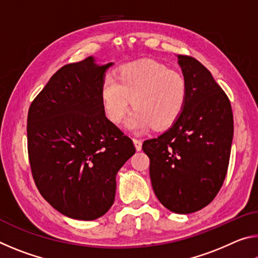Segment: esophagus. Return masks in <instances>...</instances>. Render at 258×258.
Returning a JSON list of instances; mask_svg holds the SVG:
<instances>
[{"label": "esophagus", "mask_w": 258, "mask_h": 258, "mask_svg": "<svg viewBox=\"0 0 258 258\" xmlns=\"http://www.w3.org/2000/svg\"><path fill=\"white\" fill-rule=\"evenodd\" d=\"M133 142H134V146H135V149L138 151H140L142 149V141L139 139H133Z\"/></svg>", "instance_id": "obj_1"}]
</instances>
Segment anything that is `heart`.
I'll return each instance as SVG.
<instances>
[{
	"label": "heart",
	"instance_id": "obj_1",
	"mask_svg": "<svg viewBox=\"0 0 258 258\" xmlns=\"http://www.w3.org/2000/svg\"><path fill=\"white\" fill-rule=\"evenodd\" d=\"M101 98L108 118L118 124L131 107L126 127L143 132L154 126L166 128L181 116L187 98L186 82L180 73L169 71L155 61L126 64L117 80L107 77L103 82Z\"/></svg>",
	"mask_w": 258,
	"mask_h": 258
}]
</instances>
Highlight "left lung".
Wrapping results in <instances>:
<instances>
[{"mask_svg": "<svg viewBox=\"0 0 258 258\" xmlns=\"http://www.w3.org/2000/svg\"><path fill=\"white\" fill-rule=\"evenodd\" d=\"M187 86L181 116L165 133L146 140L155 195L169 211L190 214L215 198L228 171L233 139L229 98L211 72L192 56L177 55Z\"/></svg>", "mask_w": 258, "mask_h": 258, "instance_id": "left-lung-1", "label": "left lung"}]
</instances>
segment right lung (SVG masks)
Listing matches in <instances>:
<instances>
[{
	"mask_svg": "<svg viewBox=\"0 0 258 258\" xmlns=\"http://www.w3.org/2000/svg\"><path fill=\"white\" fill-rule=\"evenodd\" d=\"M113 64L94 56L66 64L28 110V156L38 191L59 213L93 221L112 206L116 175L135 154L132 140L106 117L101 90Z\"/></svg>",
	"mask_w": 258,
	"mask_h": 258,
	"instance_id": "right-lung-1",
	"label": "right lung"
}]
</instances>
